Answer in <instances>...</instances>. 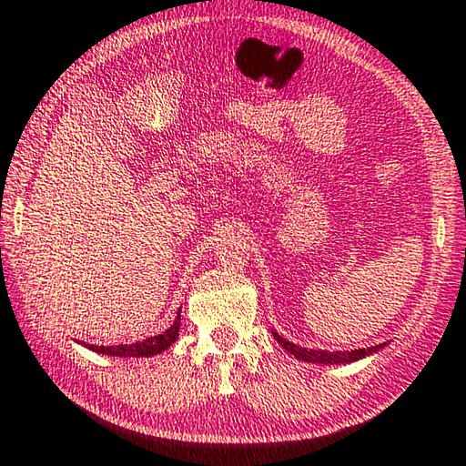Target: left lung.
<instances>
[{
	"label": "left lung",
	"mask_w": 466,
	"mask_h": 466,
	"mask_svg": "<svg viewBox=\"0 0 466 466\" xmlns=\"http://www.w3.org/2000/svg\"><path fill=\"white\" fill-rule=\"evenodd\" d=\"M273 338L278 339L279 344L284 346V349L294 354L299 360H307V363H319V365H346V363H354V360H360L365 357H371V354H375L378 350H381L383 346H386V342L383 344H378V346H369V349H359V350H336V352H329V350H315V349H302V346H297L294 342H288L286 338H282L278 334V331L271 329Z\"/></svg>",
	"instance_id": "left-lung-1"
}]
</instances>
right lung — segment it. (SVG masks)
<instances>
[{"label": "right lung", "mask_w": 466, "mask_h": 466, "mask_svg": "<svg viewBox=\"0 0 466 466\" xmlns=\"http://www.w3.org/2000/svg\"><path fill=\"white\" fill-rule=\"evenodd\" d=\"M178 331H180V311L176 315V319L172 326H169L166 331H161L157 336H151L147 339H140V342L135 344H117V346H95V344H85L86 349H91L93 352L99 354H107V357H153V354H159L167 350L176 339H178Z\"/></svg>", "instance_id": "1"}]
</instances>
